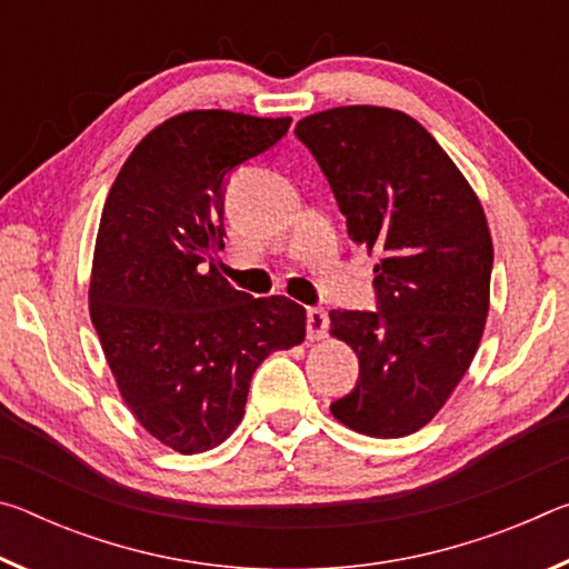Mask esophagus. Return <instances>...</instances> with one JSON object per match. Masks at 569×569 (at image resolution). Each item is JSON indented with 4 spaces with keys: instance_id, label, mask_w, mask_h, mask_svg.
Masks as SVG:
<instances>
[{
    "instance_id": "34e87169",
    "label": "esophagus",
    "mask_w": 569,
    "mask_h": 569,
    "mask_svg": "<svg viewBox=\"0 0 569 569\" xmlns=\"http://www.w3.org/2000/svg\"><path fill=\"white\" fill-rule=\"evenodd\" d=\"M306 323H308V329H306L308 339L319 341V339H323L326 331H329V313H326L323 308H319V306L308 308V311H306Z\"/></svg>"
}]
</instances>
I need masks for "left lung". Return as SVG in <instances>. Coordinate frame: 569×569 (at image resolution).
<instances>
[{"label": "left lung", "mask_w": 569, "mask_h": 569, "mask_svg": "<svg viewBox=\"0 0 569 569\" xmlns=\"http://www.w3.org/2000/svg\"><path fill=\"white\" fill-rule=\"evenodd\" d=\"M311 150L353 243L377 250V311L329 313L359 356L331 413L377 439L419 431L465 377L487 323L495 248L485 210L451 158L399 110L349 104L308 114Z\"/></svg>", "instance_id": "8db88e82"}]
</instances>
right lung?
Here are the masks:
<instances>
[{"label":"right lung","instance_id":"right-lung-1","mask_svg":"<svg viewBox=\"0 0 569 569\" xmlns=\"http://www.w3.org/2000/svg\"><path fill=\"white\" fill-rule=\"evenodd\" d=\"M291 118L190 110L138 142L104 200L90 316L128 409L162 445L200 455L246 413L253 371L306 336V308L236 291L216 268L228 172Z\"/></svg>","mask_w":569,"mask_h":569}]
</instances>
